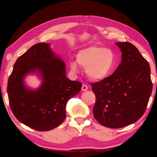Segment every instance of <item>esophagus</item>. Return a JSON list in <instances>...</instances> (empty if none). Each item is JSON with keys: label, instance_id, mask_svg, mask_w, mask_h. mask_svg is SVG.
I'll return each mask as SVG.
<instances>
[{"label": "esophagus", "instance_id": "34e87169", "mask_svg": "<svg viewBox=\"0 0 157 157\" xmlns=\"http://www.w3.org/2000/svg\"><path fill=\"white\" fill-rule=\"evenodd\" d=\"M82 90L83 91H86V90H88V86H87V85L86 84H82Z\"/></svg>", "mask_w": 157, "mask_h": 157}]
</instances>
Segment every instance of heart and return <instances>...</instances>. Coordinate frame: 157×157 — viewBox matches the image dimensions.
<instances>
[{
	"label": "heart",
	"mask_w": 157,
	"mask_h": 157,
	"mask_svg": "<svg viewBox=\"0 0 157 157\" xmlns=\"http://www.w3.org/2000/svg\"><path fill=\"white\" fill-rule=\"evenodd\" d=\"M77 61L70 63L71 71L78 73L79 65L86 70V75L94 80L107 78L116 68V57L112 50L91 46L79 50Z\"/></svg>",
	"instance_id": "b5f03b06"
}]
</instances>
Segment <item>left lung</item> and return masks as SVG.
Masks as SVG:
<instances>
[{"label":"left lung","instance_id":"8db88e82","mask_svg":"<svg viewBox=\"0 0 157 157\" xmlns=\"http://www.w3.org/2000/svg\"><path fill=\"white\" fill-rule=\"evenodd\" d=\"M122 52L120 65L109 77L93 83L96 102L95 118L102 125L118 129L140 118L152 91L150 64L129 42L116 43Z\"/></svg>","mask_w":157,"mask_h":157}]
</instances>
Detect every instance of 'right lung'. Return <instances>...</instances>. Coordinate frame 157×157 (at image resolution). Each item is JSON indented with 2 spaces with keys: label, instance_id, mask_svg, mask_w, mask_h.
<instances>
[{
  "label": "right lung",
  "instance_id": "1",
  "mask_svg": "<svg viewBox=\"0 0 157 157\" xmlns=\"http://www.w3.org/2000/svg\"><path fill=\"white\" fill-rule=\"evenodd\" d=\"M66 64L52 52L50 44H36L18 58L8 79L7 95L18 121L36 131H49L64 121L68 101L79 92L82 83L66 78ZM42 82L36 90L24 79L35 73Z\"/></svg>",
  "mask_w": 157,
  "mask_h": 157
}]
</instances>
